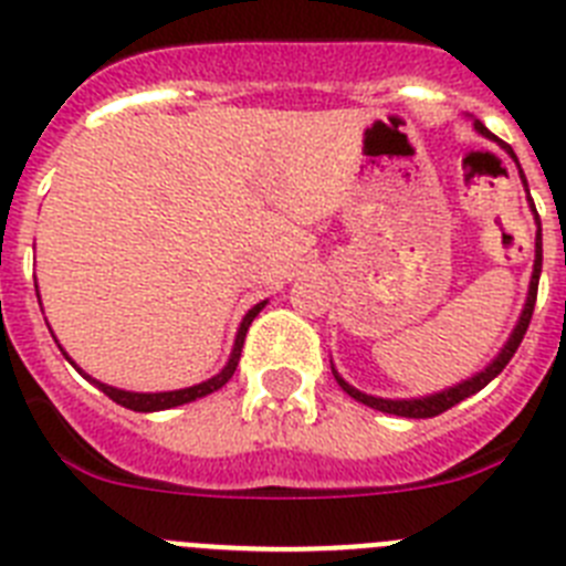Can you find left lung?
I'll use <instances>...</instances> for the list:
<instances>
[{
	"label": "left lung",
	"mask_w": 566,
	"mask_h": 566,
	"mask_svg": "<svg viewBox=\"0 0 566 566\" xmlns=\"http://www.w3.org/2000/svg\"><path fill=\"white\" fill-rule=\"evenodd\" d=\"M475 132H481L484 137H492L490 132H486L484 125L478 123L475 119ZM501 148H504L510 157L515 159L513 148L510 145L501 143ZM518 163V159H515ZM524 177V174H521ZM526 186V180H524ZM533 214H535V226H538V234H535V263H533V280H530V294H526V303H524V312H521L518 323H515L513 335H510V340L504 343V349L499 352V357L492 360L490 366H486L484 371H478V375H472L470 380H461L458 386H449V389H443V392H434V395H427V398H409V400H389V398H375V395H366L360 392V389H355V386H349L346 380L340 378L335 371V366H332V371H335V380L340 384V389L349 398L360 400V403H366V407L378 409V412H386V415H400V418H434V415L447 412V409H452L455 403H461L463 398H470V395L481 392L486 384H490L492 378H499L501 371H504V366L513 360L515 349L521 346V340H524L526 329H530V321H533V308H535V294H538V277H541V220H538V211H535L533 206Z\"/></svg>",
	"instance_id": "8db88e82"
}]
</instances>
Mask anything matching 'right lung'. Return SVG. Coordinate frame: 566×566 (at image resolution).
<instances>
[{"mask_svg": "<svg viewBox=\"0 0 566 566\" xmlns=\"http://www.w3.org/2000/svg\"><path fill=\"white\" fill-rule=\"evenodd\" d=\"M265 306L263 303H258L254 308H249V315L243 317V323H240V329H237V337H234V349H231V357L229 364L223 366V371L220 375H214V378L202 380V384L197 386H186V389H174V392H125V389H117V386H108L103 384V380H94V378H85L91 380V384L96 386V389H103L105 395H108L111 400H117L119 407L125 409H134V412H163V409H174V407H182V403H191V400L197 398H206V395L217 392L220 386L229 384V378L234 375L237 364H240V352H243V340H245V332H249L251 321L260 315V308ZM65 355V352H62ZM71 360V357H67Z\"/></svg>", "mask_w": 566, "mask_h": 566, "instance_id": "add662e5", "label": "right lung"}]
</instances>
